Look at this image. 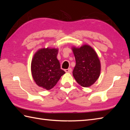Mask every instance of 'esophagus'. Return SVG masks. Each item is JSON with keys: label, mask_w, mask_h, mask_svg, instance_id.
Instances as JSON below:
<instances>
[{"label": "esophagus", "mask_w": 130, "mask_h": 130, "mask_svg": "<svg viewBox=\"0 0 130 130\" xmlns=\"http://www.w3.org/2000/svg\"><path fill=\"white\" fill-rule=\"evenodd\" d=\"M65 71L66 73H71L72 71V69L71 68H69L67 69H65Z\"/></svg>", "instance_id": "obj_1"}]
</instances>
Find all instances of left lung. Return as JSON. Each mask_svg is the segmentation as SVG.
Here are the masks:
<instances>
[{
  "label": "left lung",
  "mask_w": 130,
  "mask_h": 130,
  "mask_svg": "<svg viewBox=\"0 0 130 130\" xmlns=\"http://www.w3.org/2000/svg\"><path fill=\"white\" fill-rule=\"evenodd\" d=\"M76 65L73 75L76 81L82 87H88L99 78L101 63L95 51L90 46L85 45L80 48H73Z\"/></svg>",
  "instance_id": "8db88e82"
}]
</instances>
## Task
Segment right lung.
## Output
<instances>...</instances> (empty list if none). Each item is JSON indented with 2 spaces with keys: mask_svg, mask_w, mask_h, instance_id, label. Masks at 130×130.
I'll return each mask as SVG.
<instances>
[{
  "mask_svg": "<svg viewBox=\"0 0 130 130\" xmlns=\"http://www.w3.org/2000/svg\"><path fill=\"white\" fill-rule=\"evenodd\" d=\"M57 53V49H41L35 54L32 61L33 78L37 85L46 90L52 89L65 73L60 69Z\"/></svg>",
  "mask_w": 130,
  "mask_h": 130,
  "instance_id": "add662e5",
  "label": "right lung"
}]
</instances>
